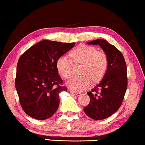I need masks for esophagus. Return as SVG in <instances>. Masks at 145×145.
<instances>
[{"label":"esophagus","mask_w":145,"mask_h":145,"mask_svg":"<svg viewBox=\"0 0 145 145\" xmlns=\"http://www.w3.org/2000/svg\"><path fill=\"white\" fill-rule=\"evenodd\" d=\"M71 92L73 93L74 95H76V96H80V95L81 94V93L79 92V91H72V90H71Z\"/></svg>","instance_id":"esophagus-1"}]
</instances>
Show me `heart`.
<instances>
[{"label":"heart","instance_id":"obj_1","mask_svg":"<svg viewBox=\"0 0 145 145\" xmlns=\"http://www.w3.org/2000/svg\"><path fill=\"white\" fill-rule=\"evenodd\" d=\"M71 59L61 56L56 60V68L59 74L69 79L73 74V64H81L80 73L82 75L74 76L67 81L66 85L74 91H81L91 86V80L98 82L103 79L108 67V57L104 51L85 44L78 45L69 53Z\"/></svg>","mask_w":145,"mask_h":145}]
</instances>
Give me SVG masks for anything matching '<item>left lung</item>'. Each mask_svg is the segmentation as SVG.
<instances>
[{
  "label": "left lung",
  "mask_w": 145,
  "mask_h": 145,
  "mask_svg": "<svg viewBox=\"0 0 145 145\" xmlns=\"http://www.w3.org/2000/svg\"><path fill=\"white\" fill-rule=\"evenodd\" d=\"M88 44L103 48L108 57V67L101 82L88 92L90 101L83 110L93 120H105L115 113L123 102L127 88L126 63L121 52L106 40L97 39Z\"/></svg>",
  "instance_id": "left-lung-1"
}]
</instances>
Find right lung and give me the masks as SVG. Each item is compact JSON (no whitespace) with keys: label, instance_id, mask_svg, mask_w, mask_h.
Listing matches in <instances>:
<instances>
[{"label":"right lung","instance_id":"add662e5","mask_svg":"<svg viewBox=\"0 0 145 145\" xmlns=\"http://www.w3.org/2000/svg\"><path fill=\"white\" fill-rule=\"evenodd\" d=\"M75 42L42 40L27 49L17 64L15 85L22 109L39 120L49 118L59 104V93L67 91L56 68L59 56Z\"/></svg>","mask_w":145,"mask_h":145}]
</instances>
